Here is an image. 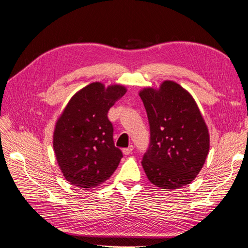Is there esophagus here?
Listing matches in <instances>:
<instances>
[{
	"label": "esophagus",
	"instance_id": "esophagus-1",
	"mask_svg": "<svg viewBox=\"0 0 248 248\" xmlns=\"http://www.w3.org/2000/svg\"><path fill=\"white\" fill-rule=\"evenodd\" d=\"M133 151H134V147H133V146H129V147H127V148H125V149H123V153H124L125 155H129V154H132Z\"/></svg>",
	"mask_w": 248,
	"mask_h": 248
}]
</instances>
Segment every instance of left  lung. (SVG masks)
<instances>
[{"label": "left lung", "mask_w": 248, "mask_h": 248, "mask_svg": "<svg viewBox=\"0 0 248 248\" xmlns=\"http://www.w3.org/2000/svg\"><path fill=\"white\" fill-rule=\"evenodd\" d=\"M147 110L151 141L141 165L152 184L173 191L190 184L206 161L209 132L196 101L175 81L139 93Z\"/></svg>", "instance_id": "8db88e82"}]
</instances>
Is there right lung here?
Returning a JSON list of instances; mask_svg holds the SVG:
<instances>
[{"label":"right lung","mask_w":248,"mask_h":248,"mask_svg":"<svg viewBox=\"0 0 248 248\" xmlns=\"http://www.w3.org/2000/svg\"><path fill=\"white\" fill-rule=\"evenodd\" d=\"M125 93L124 85L93 82L78 90L60 114L53 149L64 178L73 186L97 187L116 170L123 153L114 146L108 112Z\"/></svg>","instance_id":"obj_1"}]
</instances>
